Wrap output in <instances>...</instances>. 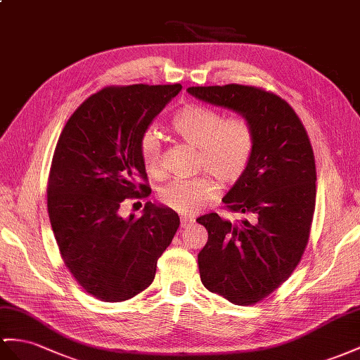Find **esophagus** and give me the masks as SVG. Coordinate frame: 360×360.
<instances>
[{
    "mask_svg": "<svg viewBox=\"0 0 360 360\" xmlns=\"http://www.w3.org/2000/svg\"><path fill=\"white\" fill-rule=\"evenodd\" d=\"M193 222H195V220H193V219L181 217V228H187V226H190Z\"/></svg>",
    "mask_w": 360,
    "mask_h": 360,
    "instance_id": "1",
    "label": "esophagus"
}]
</instances>
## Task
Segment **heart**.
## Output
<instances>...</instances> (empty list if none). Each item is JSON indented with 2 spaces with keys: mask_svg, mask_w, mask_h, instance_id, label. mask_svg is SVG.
<instances>
[{
  "mask_svg": "<svg viewBox=\"0 0 360 360\" xmlns=\"http://www.w3.org/2000/svg\"><path fill=\"white\" fill-rule=\"evenodd\" d=\"M172 131L198 147L196 169L214 176L222 186H233L250 167L254 153V131L245 118H224L217 110L200 105H186L172 117ZM146 172L162 174L161 138L152 129L138 143ZM210 176V177H211ZM209 174L169 182L160 191L161 204L184 216H193L213 200L219 184Z\"/></svg>",
  "mask_w": 360,
  "mask_h": 360,
  "instance_id": "1",
  "label": "heart"
}]
</instances>
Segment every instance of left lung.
<instances>
[{
  "label": "left lung",
  "instance_id": "8db88e82",
  "mask_svg": "<svg viewBox=\"0 0 360 360\" xmlns=\"http://www.w3.org/2000/svg\"><path fill=\"white\" fill-rule=\"evenodd\" d=\"M188 94L240 114L254 131L250 167L222 199L240 220L210 213L198 255L205 288L237 306L268 297L289 278L306 250L316 199L309 135L288 101L255 86H191Z\"/></svg>",
  "mask_w": 360,
  "mask_h": 360
}]
</instances>
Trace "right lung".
I'll return each instance as SVG.
<instances>
[{
    "instance_id": "obj_1",
    "label": "right lung",
    "mask_w": 360,
    "mask_h": 360,
    "mask_svg": "<svg viewBox=\"0 0 360 360\" xmlns=\"http://www.w3.org/2000/svg\"><path fill=\"white\" fill-rule=\"evenodd\" d=\"M181 88L100 89L70 117L54 149L50 224L68 271L100 301H126L149 288L156 262L179 228L178 213L164 205L146 202L138 219H123L120 207L150 195L138 143Z\"/></svg>"
}]
</instances>
